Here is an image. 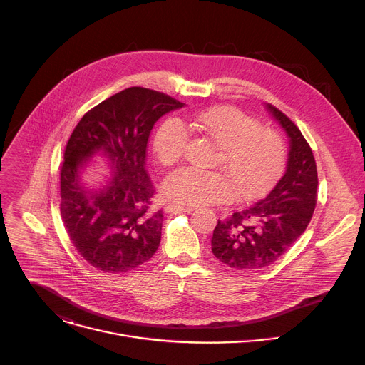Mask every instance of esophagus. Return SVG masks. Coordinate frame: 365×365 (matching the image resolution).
Returning a JSON list of instances; mask_svg holds the SVG:
<instances>
[{"mask_svg": "<svg viewBox=\"0 0 365 365\" xmlns=\"http://www.w3.org/2000/svg\"><path fill=\"white\" fill-rule=\"evenodd\" d=\"M165 211H166V212H192L193 207H192V206L178 205V203H168Z\"/></svg>", "mask_w": 365, "mask_h": 365, "instance_id": "esophagus-1", "label": "esophagus"}]
</instances>
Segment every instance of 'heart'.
<instances>
[{
  "instance_id": "obj_1",
  "label": "heart",
  "mask_w": 365,
  "mask_h": 365,
  "mask_svg": "<svg viewBox=\"0 0 365 365\" xmlns=\"http://www.w3.org/2000/svg\"><path fill=\"white\" fill-rule=\"evenodd\" d=\"M215 144L218 172L180 168L165 179L168 197L187 205L203 206L227 202L234 189L238 197H252L267 189L280 175L286 162L282 137L272 128L259 127L257 120L234 107H215L202 111L186 124ZM178 118L165 120L153 137V151L158 160L175 165L186 150L189 133Z\"/></svg>"
}]
</instances>
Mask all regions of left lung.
Listing matches in <instances>:
<instances>
[{
    "label": "left lung",
    "mask_w": 365,
    "mask_h": 365,
    "mask_svg": "<svg viewBox=\"0 0 365 365\" xmlns=\"http://www.w3.org/2000/svg\"><path fill=\"white\" fill-rule=\"evenodd\" d=\"M290 140L284 175L255 203L218 220L212 252L232 269H263L273 264L304 232L317 206L318 170L314 153L296 124L267 103Z\"/></svg>",
    "instance_id": "8db88e82"
}]
</instances>
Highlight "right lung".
<instances>
[{
	"instance_id": "right-lung-1",
	"label": "right lung",
	"mask_w": 365,
	"mask_h": 365,
	"mask_svg": "<svg viewBox=\"0 0 365 365\" xmlns=\"http://www.w3.org/2000/svg\"><path fill=\"white\" fill-rule=\"evenodd\" d=\"M183 106L163 92L131 86L98 103L73 128L61 166V214L69 240L96 270L124 273L158 251L163 212L150 210L147 143L155 121ZM96 150L116 173L106 190L92 194L78 185L77 169Z\"/></svg>"
}]
</instances>
